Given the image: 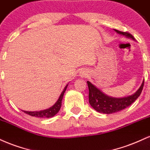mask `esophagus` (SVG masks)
Returning a JSON list of instances; mask_svg holds the SVG:
<instances>
[{
	"label": "esophagus",
	"mask_w": 150,
	"mask_h": 150,
	"mask_svg": "<svg viewBox=\"0 0 150 150\" xmlns=\"http://www.w3.org/2000/svg\"><path fill=\"white\" fill-rule=\"evenodd\" d=\"M80 76L81 77H85L87 76V72H86V71H81L80 73Z\"/></svg>",
	"instance_id": "obj_1"
}]
</instances>
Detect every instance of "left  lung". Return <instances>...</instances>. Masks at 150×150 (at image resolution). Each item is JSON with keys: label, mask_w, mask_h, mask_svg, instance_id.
<instances>
[{"label": "left lung", "mask_w": 150, "mask_h": 150, "mask_svg": "<svg viewBox=\"0 0 150 150\" xmlns=\"http://www.w3.org/2000/svg\"><path fill=\"white\" fill-rule=\"evenodd\" d=\"M114 31L127 38L135 40L134 37L130 33L124 32L117 29H114ZM87 83L89 89V103L91 107L100 113L112 114L124 110L134 103L141 94L144 86V80L142 85L134 94L122 98H112L107 96L90 81H87Z\"/></svg>", "instance_id": "left-lung-1"}]
</instances>
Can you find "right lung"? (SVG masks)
<instances>
[{
    "label": "right lung",
    "instance_id": "1",
    "mask_svg": "<svg viewBox=\"0 0 150 150\" xmlns=\"http://www.w3.org/2000/svg\"><path fill=\"white\" fill-rule=\"evenodd\" d=\"M68 84L65 86V88L63 90V91L62 92L60 96L59 97V99L57 100V101L56 102L55 104L52 106L50 108L47 109V110H44L41 111H38V112H28V111H23L24 113L29 114V115L31 116V117H40V118H50L54 117L56 114L58 113L59 110L61 108L62 105V100L63 96H64V92L66 91L67 88Z\"/></svg>",
    "mask_w": 150,
    "mask_h": 150
}]
</instances>
